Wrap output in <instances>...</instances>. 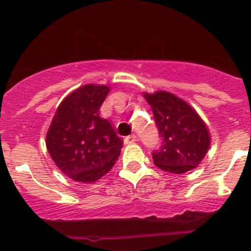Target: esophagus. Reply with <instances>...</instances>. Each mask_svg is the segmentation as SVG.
Listing matches in <instances>:
<instances>
[{"mask_svg": "<svg viewBox=\"0 0 251 251\" xmlns=\"http://www.w3.org/2000/svg\"><path fill=\"white\" fill-rule=\"evenodd\" d=\"M136 141H137V137H136V135H130V136H127V137H125V143L126 144H132V143H135Z\"/></svg>", "mask_w": 251, "mask_h": 251, "instance_id": "esophagus-1", "label": "esophagus"}]
</instances>
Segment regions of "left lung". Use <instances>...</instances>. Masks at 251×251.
I'll return each instance as SVG.
<instances>
[{
  "label": "left lung",
  "mask_w": 251,
  "mask_h": 251,
  "mask_svg": "<svg viewBox=\"0 0 251 251\" xmlns=\"http://www.w3.org/2000/svg\"><path fill=\"white\" fill-rule=\"evenodd\" d=\"M158 126L161 146L153 153L154 164L171 174L196 169L210 147V133L203 119L191 105L166 91L144 92Z\"/></svg>",
  "instance_id": "1"
}]
</instances>
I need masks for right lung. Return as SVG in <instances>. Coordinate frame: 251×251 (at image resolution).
I'll use <instances>...</instances> for the list:
<instances>
[{
  "instance_id": "right-lung-1",
  "label": "right lung",
  "mask_w": 251,
  "mask_h": 251,
  "mask_svg": "<svg viewBox=\"0 0 251 251\" xmlns=\"http://www.w3.org/2000/svg\"><path fill=\"white\" fill-rule=\"evenodd\" d=\"M107 85L81 86L62 100L46 135L50 158L65 176L91 183L114 166L123 148L100 108L109 93Z\"/></svg>"
}]
</instances>
